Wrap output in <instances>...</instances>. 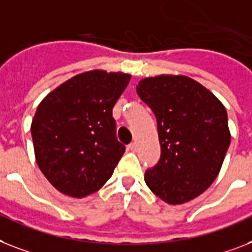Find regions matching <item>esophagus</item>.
<instances>
[{
	"mask_svg": "<svg viewBox=\"0 0 252 252\" xmlns=\"http://www.w3.org/2000/svg\"><path fill=\"white\" fill-rule=\"evenodd\" d=\"M128 151H131V152L136 151V143H131V144L128 145Z\"/></svg>",
	"mask_w": 252,
	"mask_h": 252,
	"instance_id": "esophagus-1",
	"label": "esophagus"
}]
</instances>
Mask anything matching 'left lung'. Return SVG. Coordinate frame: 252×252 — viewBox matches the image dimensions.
I'll list each match as a JSON object with an SVG mask.
<instances>
[{
	"label": "left lung",
	"mask_w": 252,
	"mask_h": 252,
	"mask_svg": "<svg viewBox=\"0 0 252 252\" xmlns=\"http://www.w3.org/2000/svg\"><path fill=\"white\" fill-rule=\"evenodd\" d=\"M139 97L157 120L161 158L144 180L168 205L202 194L219 175L230 144L223 103L205 86L182 74L145 77Z\"/></svg>",
	"instance_id": "1"
}]
</instances>
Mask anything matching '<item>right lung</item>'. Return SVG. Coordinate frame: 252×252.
I'll list each match as a JSON object with an SVG mask.
<instances>
[{"label":"right lung","mask_w":252,"mask_h":252,"mask_svg":"<svg viewBox=\"0 0 252 252\" xmlns=\"http://www.w3.org/2000/svg\"><path fill=\"white\" fill-rule=\"evenodd\" d=\"M130 80L124 72L87 70L38 104L31 125L36 162L60 193L84 198L111 179L125 153L112 109Z\"/></svg>","instance_id":"add662e5"}]
</instances>
